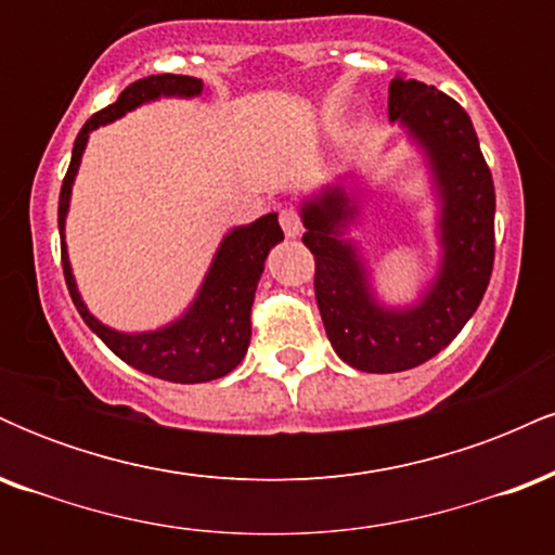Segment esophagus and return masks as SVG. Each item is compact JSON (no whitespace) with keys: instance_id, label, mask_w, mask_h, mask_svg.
<instances>
[{"instance_id":"34e87169","label":"esophagus","mask_w":555,"mask_h":555,"mask_svg":"<svg viewBox=\"0 0 555 555\" xmlns=\"http://www.w3.org/2000/svg\"><path fill=\"white\" fill-rule=\"evenodd\" d=\"M279 221H282L286 237H299V232H302V221H299L295 208H284V211L279 214Z\"/></svg>"}]
</instances>
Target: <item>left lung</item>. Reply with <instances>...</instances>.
<instances>
[{
	"mask_svg": "<svg viewBox=\"0 0 555 555\" xmlns=\"http://www.w3.org/2000/svg\"><path fill=\"white\" fill-rule=\"evenodd\" d=\"M388 122L423 158L436 201L438 263L412 302L386 305L375 292L365 247L354 237L371 201L362 171H347L299 203L326 336L347 365L365 373L410 371L449 347L486 295L495 253L493 177L469 114L436 86L397 75Z\"/></svg>",
	"mask_w": 555,
	"mask_h": 555,
	"instance_id": "obj_1",
	"label": "left lung"
}]
</instances>
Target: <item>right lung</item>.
<instances>
[{
	"label": "right lung",
	"instance_id": "obj_1",
	"mask_svg": "<svg viewBox=\"0 0 555 555\" xmlns=\"http://www.w3.org/2000/svg\"><path fill=\"white\" fill-rule=\"evenodd\" d=\"M206 86L190 75H151L132 86H127L114 104L93 114L73 145V158L60 190V237H62V269L75 308L86 326L99 336L106 347L132 365L135 371L171 380V384H206L221 375L232 373L240 365L250 344V310L260 276H263L266 258L271 247L284 240L276 214H266L250 224L232 227L216 247L211 266L197 286L193 302L182 310L175 321L149 331H119L106 326L88 310L78 282H75L73 263H69L65 227L69 214V197L78 177L88 138L99 127L135 112L138 106L158 99H197Z\"/></svg>",
	"mask_w": 555,
	"mask_h": 555
}]
</instances>
